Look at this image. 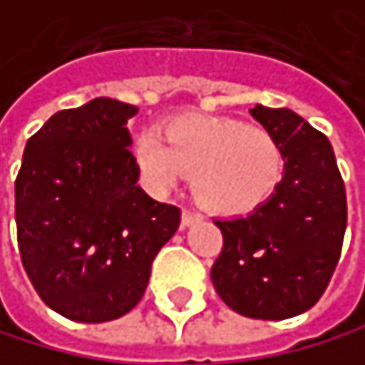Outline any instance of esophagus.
Here are the masks:
<instances>
[{
  "label": "esophagus",
  "instance_id": "obj_1",
  "mask_svg": "<svg viewBox=\"0 0 365 365\" xmlns=\"http://www.w3.org/2000/svg\"><path fill=\"white\" fill-rule=\"evenodd\" d=\"M200 218H202V216H200L198 212H194V210H185L180 222H182V227H189V225H194V222H198Z\"/></svg>",
  "mask_w": 365,
  "mask_h": 365
}]
</instances>
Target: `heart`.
Listing matches in <instances>:
<instances>
[{
    "mask_svg": "<svg viewBox=\"0 0 365 365\" xmlns=\"http://www.w3.org/2000/svg\"><path fill=\"white\" fill-rule=\"evenodd\" d=\"M133 163L153 194H165L180 173H189L194 198L214 214H247L261 207L277 192L285 169L283 149L269 131L200 115L171 120L165 140L138 135Z\"/></svg>",
    "mask_w": 365,
    "mask_h": 365,
    "instance_id": "1",
    "label": "heart"
}]
</instances>
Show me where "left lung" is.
Wrapping results in <instances>:
<instances>
[{"instance_id":"1","label":"left lung","mask_w":365,"mask_h":365,"mask_svg":"<svg viewBox=\"0 0 365 365\" xmlns=\"http://www.w3.org/2000/svg\"><path fill=\"white\" fill-rule=\"evenodd\" d=\"M250 113L277 138L285 169L261 207L214 220L222 252L212 283L234 312L279 321L310 310L326 292L344 245L346 187L328 138L301 115L263 104Z\"/></svg>"}]
</instances>
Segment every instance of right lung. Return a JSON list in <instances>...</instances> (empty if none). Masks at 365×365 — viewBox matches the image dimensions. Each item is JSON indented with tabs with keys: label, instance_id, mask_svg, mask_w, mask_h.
I'll use <instances>...</instances> for the list:
<instances>
[{
	"label": "right lung",
	"instance_id": "add662e5",
	"mask_svg": "<svg viewBox=\"0 0 365 365\" xmlns=\"http://www.w3.org/2000/svg\"><path fill=\"white\" fill-rule=\"evenodd\" d=\"M135 113L111 98L57 111L29 138L15 180L24 269L51 310L80 324L133 310L180 225L178 207L138 187L127 129Z\"/></svg>",
	"mask_w": 365,
	"mask_h": 365
}]
</instances>
